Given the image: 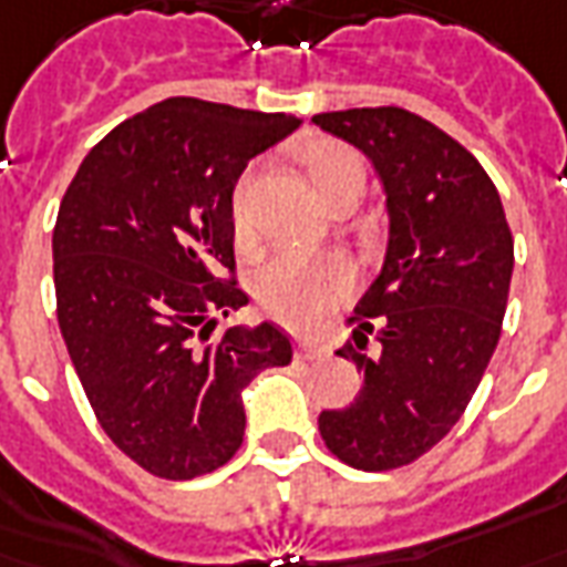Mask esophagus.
<instances>
[{
  "label": "esophagus",
  "instance_id": "obj_1",
  "mask_svg": "<svg viewBox=\"0 0 567 567\" xmlns=\"http://www.w3.org/2000/svg\"><path fill=\"white\" fill-rule=\"evenodd\" d=\"M297 358H303V360H316V358H324L327 354V348L318 342V339H297Z\"/></svg>",
  "mask_w": 567,
  "mask_h": 567
}]
</instances>
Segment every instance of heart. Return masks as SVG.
Returning a JSON list of instances; mask_svg holds the SVG:
<instances>
[{
  "mask_svg": "<svg viewBox=\"0 0 567 567\" xmlns=\"http://www.w3.org/2000/svg\"><path fill=\"white\" fill-rule=\"evenodd\" d=\"M306 174L321 200H330L342 188H363L367 167L351 146L337 141H316L303 153ZM237 228L246 230L240 200L234 207ZM354 270L337 251H279L255 276V297L264 312L291 327H306L330 312L351 295Z\"/></svg>",
  "mask_w": 567,
  "mask_h": 567,
  "instance_id": "obj_1",
  "label": "heart"
}]
</instances>
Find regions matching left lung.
<instances>
[{"mask_svg":"<svg viewBox=\"0 0 567 567\" xmlns=\"http://www.w3.org/2000/svg\"><path fill=\"white\" fill-rule=\"evenodd\" d=\"M367 155L384 188L388 246L354 306L339 358L363 372L321 439L342 463L384 472L414 463L460 421L493 358L514 272V240L477 158L402 107L312 116Z\"/></svg>","mask_w":567,"mask_h":567,"instance_id":"left-lung-1","label":"left lung"}]
</instances>
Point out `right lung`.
<instances>
[{
  "label": "right lung",
  "instance_id": "add662e5",
  "mask_svg": "<svg viewBox=\"0 0 567 567\" xmlns=\"http://www.w3.org/2000/svg\"><path fill=\"white\" fill-rule=\"evenodd\" d=\"M291 113L200 99L146 107L83 158L53 228L56 318L111 442L171 481L209 475L246 433L243 390L291 363L279 327H228L249 297L234 270V186L295 132Z\"/></svg>",
  "mask_w": 567,
  "mask_h": 567
}]
</instances>
